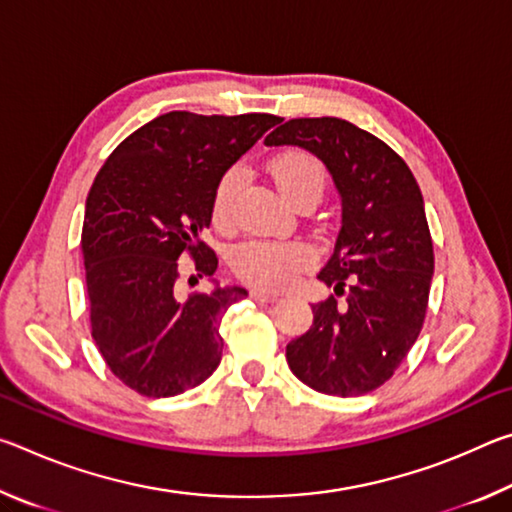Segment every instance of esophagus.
I'll use <instances>...</instances> for the list:
<instances>
[{
    "label": "esophagus",
    "mask_w": 512,
    "mask_h": 512,
    "mask_svg": "<svg viewBox=\"0 0 512 512\" xmlns=\"http://www.w3.org/2000/svg\"><path fill=\"white\" fill-rule=\"evenodd\" d=\"M250 298L257 300V302H275L280 296H277V293H273V291H266V289H253V291H250Z\"/></svg>",
    "instance_id": "obj_1"
}]
</instances>
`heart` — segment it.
I'll return each mask as SVG.
<instances>
[{
  "label": "heart",
  "mask_w": 512,
  "mask_h": 512,
  "mask_svg": "<svg viewBox=\"0 0 512 512\" xmlns=\"http://www.w3.org/2000/svg\"><path fill=\"white\" fill-rule=\"evenodd\" d=\"M271 176L287 201L302 192H323L325 169L314 155L305 151L280 153L271 162ZM241 189V171L223 173L212 198V219L219 228L232 221V205ZM314 262V253L305 244H275V241H250L237 248L235 268L250 284L262 289L282 291L298 280V275Z\"/></svg>",
  "instance_id": "heart-1"
}]
</instances>
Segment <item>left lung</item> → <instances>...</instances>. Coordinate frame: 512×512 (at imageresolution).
Here are the masks:
<instances>
[{
    "instance_id": "1",
    "label": "left lung",
    "mask_w": 512,
    "mask_h": 512,
    "mask_svg": "<svg viewBox=\"0 0 512 512\" xmlns=\"http://www.w3.org/2000/svg\"><path fill=\"white\" fill-rule=\"evenodd\" d=\"M264 144L316 155L341 198L339 235L318 273L334 296L311 305L314 323L287 345L289 368L325 395L375 391L427 314L433 244L420 187L391 146L345 119H291Z\"/></svg>"
}]
</instances>
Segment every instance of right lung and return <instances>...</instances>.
I'll use <instances>...</instances> for the list:
<instances>
[{"label":"right lung","mask_w":512,"mask_h":512,"mask_svg":"<svg viewBox=\"0 0 512 512\" xmlns=\"http://www.w3.org/2000/svg\"><path fill=\"white\" fill-rule=\"evenodd\" d=\"M277 121L173 110L128 135L94 178L81 235L92 339L140 395H180L221 363V318L248 291L214 280L219 259L201 235L223 173ZM185 252L211 280L207 294L177 293Z\"/></svg>","instance_id":"obj_1"}]
</instances>
